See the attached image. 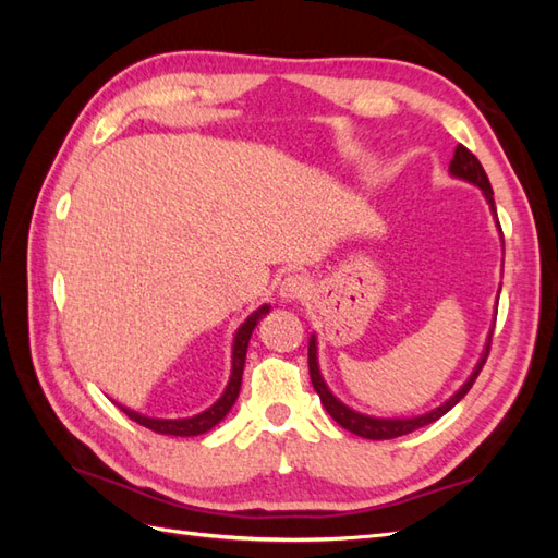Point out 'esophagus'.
Segmentation results:
<instances>
[{
  "label": "esophagus",
  "instance_id": "1",
  "mask_svg": "<svg viewBox=\"0 0 558 558\" xmlns=\"http://www.w3.org/2000/svg\"><path fill=\"white\" fill-rule=\"evenodd\" d=\"M312 290V282L306 280L304 276H298V272H292L286 280L280 282V298L288 300V302H300L304 300L306 294Z\"/></svg>",
  "mask_w": 558,
  "mask_h": 558
}]
</instances>
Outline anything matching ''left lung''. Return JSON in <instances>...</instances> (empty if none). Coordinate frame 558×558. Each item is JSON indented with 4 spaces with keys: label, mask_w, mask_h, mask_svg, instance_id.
I'll return each mask as SVG.
<instances>
[{
    "label": "left lung",
    "mask_w": 558,
    "mask_h": 558,
    "mask_svg": "<svg viewBox=\"0 0 558 558\" xmlns=\"http://www.w3.org/2000/svg\"><path fill=\"white\" fill-rule=\"evenodd\" d=\"M450 172H453L456 177H462V180H468V182H472V184H477V186L482 189V192H484V196H487L492 210L496 213V204H494V192H492L489 177H487V172H484L482 162L477 160L475 153L468 150L462 144H458V146H456V153H453V160H450ZM489 340H492V338H489ZM489 348H492V342H487V350H484V357L480 360L477 369L472 372V376L468 378V384L462 386L453 398H450L448 402H444L441 408L432 410L429 414H422V417H412V420H376V417H366V414H360V412H354V410L342 405V402L326 388L322 374H318L316 340H314V336L310 338V376H312L314 390H316L318 398H322V402H324V408L328 410L330 417H333V420L342 426V429H348V432L357 434V436H362V438H372V441H384V438H398V436H405V434H410V432H414V429H422V426L436 422L438 417H444V414H446L450 408L458 405V402H460L462 398H465V393L472 388V384L477 381L482 366H484V362H487V357H489Z\"/></svg>",
    "instance_id": "left-lung-1"
}]
</instances>
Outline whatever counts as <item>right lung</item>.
<instances>
[{"label":"right lung","mask_w":558,"mask_h":558,"mask_svg":"<svg viewBox=\"0 0 558 558\" xmlns=\"http://www.w3.org/2000/svg\"><path fill=\"white\" fill-rule=\"evenodd\" d=\"M264 314H268V306L266 304L260 306V310H256L252 316H248L246 322L240 326V330H236L234 348H232V376H230L228 388H225V393L220 396V400L216 402V405L208 408L206 412L194 414V417H186V420H153V417H144V414H136L132 410L122 408L126 417L134 420L141 426H146V429H150V432L165 434V436H198V434H206L208 429H213V426H216L225 417V414L230 412L236 396H240L248 338H252V330L256 328L258 318L264 316Z\"/></svg>","instance_id":"obj_1"}]
</instances>
